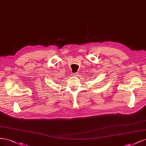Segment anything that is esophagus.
I'll use <instances>...</instances> for the list:
<instances>
[{"label":"esophagus","mask_w":146,"mask_h":146,"mask_svg":"<svg viewBox=\"0 0 146 146\" xmlns=\"http://www.w3.org/2000/svg\"><path fill=\"white\" fill-rule=\"evenodd\" d=\"M72 76H76L78 75V73H72Z\"/></svg>","instance_id":"1"}]
</instances>
